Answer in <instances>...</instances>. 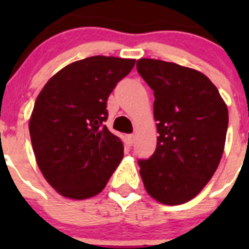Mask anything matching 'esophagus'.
<instances>
[{
    "label": "esophagus",
    "instance_id": "obj_1",
    "mask_svg": "<svg viewBox=\"0 0 249 249\" xmlns=\"http://www.w3.org/2000/svg\"><path fill=\"white\" fill-rule=\"evenodd\" d=\"M128 143L131 144V146L135 143V135H128Z\"/></svg>",
    "mask_w": 249,
    "mask_h": 249
}]
</instances>
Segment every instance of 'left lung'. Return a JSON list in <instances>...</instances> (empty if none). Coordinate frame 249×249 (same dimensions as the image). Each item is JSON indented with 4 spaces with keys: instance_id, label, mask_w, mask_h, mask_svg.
Returning <instances> with one entry per match:
<instances>
[{
    "instance_id": "1",
    "label": "left lung",
    "mask_w": 249,
    "mask_h": 249,
    "mask_svg": "<svg viewBox=\"0 0 249 249\" xmlns=\"http://www.w3.org/2000/svg\"><path fill=\"white\" fill-rule=\"evenodd\" d=\"M137 71L153 89L157 147L140 160L152 198L168 206L188 202L212 178L223 155L228 109L218 89L199 71L141 58Z\"/></svg>"
}]
</instances>
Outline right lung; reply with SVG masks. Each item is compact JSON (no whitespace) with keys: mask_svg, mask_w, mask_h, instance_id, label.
<instances>
[{"mask_svg":"<svg viewBox=\"0 0 249 249\" xmlns=\"http://www.w3.org/2000/svg\"><path fill=\"white\" fill-rule=\"evenodd\" d=\"M136 59L93 56L63 67L35 102L30 136L46 181L63 197L98 195L123 158L122 141L106 127L107 100Z\"/></svg>","mask_w":249,"mask_h":249,"instance_id":"1","label":"right lung"}]
</instances>
